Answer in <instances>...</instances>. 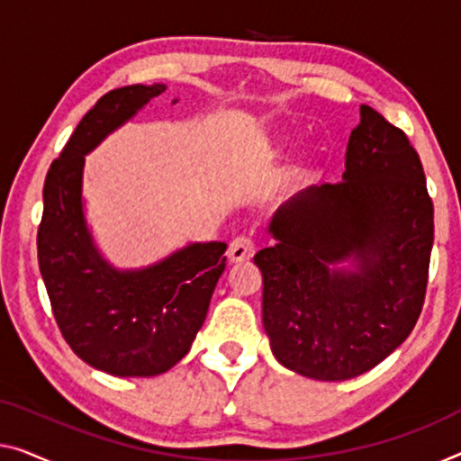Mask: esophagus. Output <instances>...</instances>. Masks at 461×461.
<instances>
[{
	"label": "esophagus",
	"instance_id": "esophagus-1",
	"mask_svg": "<svg viewBox=\"0 0 461 461\" xmlns=\"http://www.w3.org/2000/svg\"><path fill=\"white\" fill-rule=\"evenodd\" d=\"M254 257V242L249 236H238L231 240L228 249V258L230 263H242V260H249Z\"/></svg>",
	"mask_w": 461,
	"mask_h": 461
}]
</instances>
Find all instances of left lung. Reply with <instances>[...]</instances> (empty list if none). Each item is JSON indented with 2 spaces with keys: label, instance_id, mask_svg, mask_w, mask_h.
Segmentation results:
<instances>
[{
  "label": "left lung",
  "instance_id": "left-lung-1",
  "mask_svg": "<svg viewBox=\"0 0 461 461\" xmlns=\"http://www.w3.org/2000/svg\"><path fill=\"white\" fill-rule=\"evenodd\" d=\"M269 233L275 244L254 254V265L263 273L265 331L285 368L348 381L406 341L427 294L435 221L403 130L362 105L343 180L292 196Z\"/></svg>",
  "mask_w": 461,
  "mask_h": 461
}]
</instances>
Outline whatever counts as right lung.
<instances>
[{
	"instance_id": "obj_1",
	"label": "right lung",
	"mask_w": 461,
	"mask_h": 461,
	"mask_svg": "<svg viewBox=\"0 0 461 461\" xmlns=\"http://www.w3.org/2000/svg\"><path fill=\"white\" fill-rule=\"evenodd\" d=\"M165 85L122 86L95 103L47 171L37 233L39 269L53 317L78 358L113 376H155L176 366L207 317L225 269L223 242H196L144 269L101 257L82 209L85 155Z\"/></svg>"
}]
</instances>
